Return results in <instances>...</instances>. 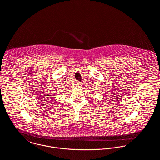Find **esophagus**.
<instances>
[{"label": "esophagus", "instance_id": "esophagus-1", "mask_svg": "<svg viewBox=\"0 0 160 160\" xmlns=\"http://www.w3.org/2000/svg\"><path fill=\"white\" fill-rule=\"evenodd\" d=\"M76 85L77 87H80V86H81V83H80L79 82H77Z\"/></svg>", "mask_w": 160, "mask_h": 160}]
</instances>
